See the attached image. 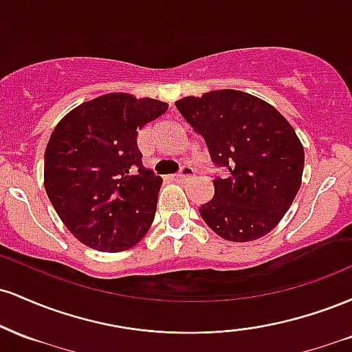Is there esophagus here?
<instances>
[{
    "label": "esophagus",
    "instance_id": "esophagus-1",
    "mask_svg": "<svg viewBox=\"0 0 352 352\" xmlns=\"http://www.w3.org/2000/svg\"><path fill=\"white\" fill-rule=\"evenodd\" d=\"M193 175H195V170H193L192 167H188V165H184L182 170L179 173H175V180H187Z\"/></svg>",
    "mask_w": 352,
    "mask_h": 352
}]
</instances>
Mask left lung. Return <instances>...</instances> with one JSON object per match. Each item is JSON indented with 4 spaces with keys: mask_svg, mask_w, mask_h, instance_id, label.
Returning <instances> with one entry per match:
<instances>
[{
    "mask_svg": "<svg viewBox=\"0 0 352 352\" xmlns=\"http://www.w3.org/2000/svg\"><path fill=\"white\" fill-rule=\"evenodd\" d=\"M204 137L212 162L228 170L215 195L199 208L218 236L253 241L280 223L301 187L305 148L292 124L272 104L235 89L175 102Z\"/></svg>",
    "mask_w": 352,
    "mask_h": 352,
    "instance_id": "1",
    "label": "left lung"
}]
</instances>
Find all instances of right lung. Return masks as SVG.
Returning a JSON list of instances; mask_svg holds the SVG:
<instances>
[{
	"label": "right lung",
	"instance_id": "obj_1",
	"mask_svg": "<svg viewBox=\"0 0 352 352\" xmlns=\"http://www.w3.org/2000/svg\"><path fill=\"white\" fill-rule=\"evenodd\" d=\"M167 102L111 92L72 109L44 153V188L60 221L80 243L124 252L142 240L162 179L142 165L137 134Z\"/></svg>",
	"mask_w": 352,
	"mask_h": 352
}]
</instances>
